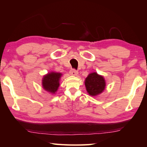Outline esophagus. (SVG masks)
Instances as JSON below:
<instances>
[{"mask_svg":"<svg viewBox=\"0 0 147 147\" xmlns=\"http://www.w3.org/2000/svg\"><path fill=\"white\" fill-rule=\"evenodd\" d=\"M69 73H70L71 75H73V76H76L77 74H78V71L76 70H75L74 69H72L71 70H70V72H69Z\"/></svg>","mask_w":147,"mask_h":147,"instance_id":"obj_1","label":"esophagus"}]
</instances>
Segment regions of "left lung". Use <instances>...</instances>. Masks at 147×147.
<instances>
[{"label":"left lung","instance_id":"obj_1","mask_svg":"<svg viewBox=\"0 0 147 147\" xmlns=\"http://www.w3.org/2000/svg\"><path fill=\"white\" fill-rule=\"evenodd\" d=\"M85 85L88 93L91 96H96L104 91L106 84L102 76L96 73H92L86 78Z\"/></svg>","mask_w":147,"mask_h":147}]
</instances>
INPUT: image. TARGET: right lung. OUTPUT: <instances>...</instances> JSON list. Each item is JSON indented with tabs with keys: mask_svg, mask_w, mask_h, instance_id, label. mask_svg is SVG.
<instances>
[{
	"mask_svg": "<svg viewBox=\"0 0 147 147\" xmlns=\"http://www.w3.org/2000/svg\"><path fill=\"white\" fill-rule=\"evenodd\" d=\"M61 76V73H51L44 76L43 79V86L46 91L55 93L59 86V80Z\"/></svg>",
	"mask_w": 147,
	"mask_h": 147,
	"instance_id": "add662e5",
	"label": "right lung"
}]
</instances>
